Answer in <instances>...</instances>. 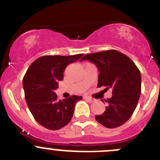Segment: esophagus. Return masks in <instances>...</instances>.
<instances>
[{"label": "esophagus", "instance_id": "obj_1", "mask_svg": "<svg viewBox=\"0 0 160 160\" xmlns=\"http://www.w3.org/2000/svg\"><path fill=\"white\" fill-rule=\"evenodd\" d=\"M84 98L86 99V100H87L89 102H94V100H93V98H90V97H84Z\"/></svg>", "mask_w": 160, "mask_h": 160}]
</instances>
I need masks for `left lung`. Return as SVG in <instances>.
<instances>
[{"label": "left lung", "mask_w": 160, "mask_h": 160, "mask_svg": "<svg viewBox=\"0 0 160 160\" xmlns=\"http://www.w3.org/2000/svg\"><path fill=\"white\" fill-rule=\"evenodd\" d=\"M88 60L99 70L98 87L112 90V96L105 102V110L96 115L98 122L109 128L124 124L137 108L141 93V74L131 58L115 50L86 55L80 61ZM103 102V100H102Z\"/></svg>", "instance_id": "1"}]
</instances>
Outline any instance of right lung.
Instances as JSON below:
<instances>
[{"instance_id": "add662e5", "label": "right lung", "mask_w": 160, "mask_h": 160, "mask_svg": "<svg viewBox=\"0 0 160 160\" xmlns=\"http://www.w3.org/2000/svg\"><path fill=\"white\" fill-rule=\"evenodd\" d=\"M83 54L62 56L45 55L35 60L23 79L27 105L35 120L50 130L67 125L73 117L75 104L82 97L74 96L58 100L55 90L63 79L68 64L76 62Z\"/></svg>"}]
</instances>
